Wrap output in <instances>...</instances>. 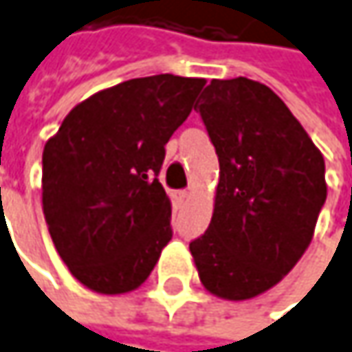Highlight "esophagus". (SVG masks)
Wrapping results in <instances>:
<instances>
[{
	"instance_id": "34e87169",
	"label": "esophagus",
	"mask_w": 352,
	"mask_h": 352,
	"mask_svg": "<svg viewBox=\"0 0 352 352\" xmlns=\"http://www.w3.org/2000/svg\"><path fill=\"white\" fill-rule=\"evenodd\" d=\"M173 197H175L177 204H185L187 199H189V191H185V189H179L173 193Z\"/></svg>"
}]
</instances>
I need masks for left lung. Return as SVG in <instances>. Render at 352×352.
<instances>
[{
  "instance_id": "left-lung-1",
  "label": "left lung",
  "mask_w": 352,
  "mask_h": 352,
  "mask_svg": "<svg viewBox=\"0 0 352 352\" xmlns=\"http://www.w3.org/2000/svg\"><path fill=\"white\" fill-rule=\"evenodd\" d=\"M199 112L219 183L208 232L189 252L208 292L250 300L276 286L310 245L327 199L324 159L262 82L211 80Z\"/></svg>"
}]
</instances>
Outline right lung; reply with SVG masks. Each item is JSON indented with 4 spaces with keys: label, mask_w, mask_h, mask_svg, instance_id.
<instances>
[{
    "label": "right lung",
    "mask_w": 352,
    "mask_h": 352,
    "mask_svg": "<svg viewBox=\"0 0 352 352\" xmlns=\"http://www.w3.org/2000/svg\"><path fill=\"white\" fill-rule=\"evenodd\" d=\"M204 86L206 78L173 74L120 82L76 104L46 141L44 217L86 288L137 290L171 241V199L157 177Z\"/></svg>",
    "instance_id": "obj_1"
}]
</instances>
